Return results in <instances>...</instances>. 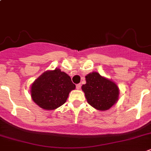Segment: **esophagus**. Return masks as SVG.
<instances>
[{
    "mask_svg": "<svg viewBox=\"0 0 151 151\" xmlns=\"http://www.w3.org/2000/svg\"><path fill=\"white\" fill-rule=\"evenodd\" d=\"M80 88H81V84H77V85H76V88L77 90L80 89Z\"/></svg>",
    "mask_w": 151,
    "mask_h": 151,
    "instance_id": "obj_1",
    "label": "esophagus"
}]
</instances>
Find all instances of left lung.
<instances>
[{
    "instance_id": "left-lung-1",
    "label": "left lung",
    "mask_w": 151,
    "mask_h": 151,
    "mask_svg": "<svg viewBox=\"0 0 151 151\" xmlns=\"http://www.w3.org/2000/svg\"><path fill=\"white\" fill-rule=\"evenodd\" d=\"M86 83L82 86L87 102L97 110L106 111L115 105L119 97V88L115 82L98 72L86 76Z\"/></svg>"
}]
</instances>
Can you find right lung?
<instances>
[{
	"instance_id": "add662e5",
	"label": "right lung",
	"mask_w": 151,
	"mask_h": 151,
	"mask_svg": "<svg viewBox=\"0 0 151 151\" xmlns=\"http://www.w3.org/2000/svg\"><path fill=\"white\" fill-rule=\"evenodd\" d=\"M75 88L70 76L56 68L44 72L31 84L30 95L39 107L53 110L66 102Z\"/></svg>"
}]
</instances>
